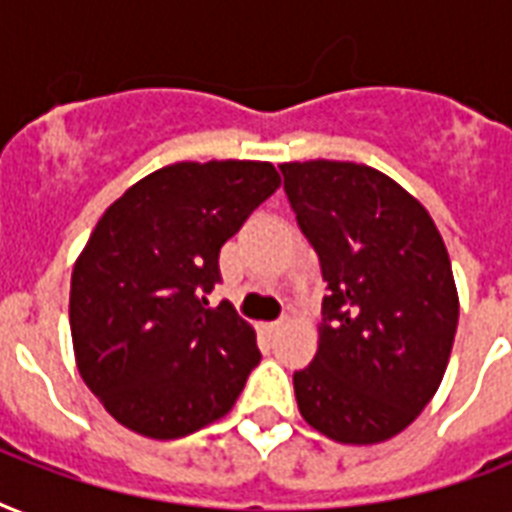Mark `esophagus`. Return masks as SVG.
Segmentation results:
<instances>
[{"instance_id": "obj_1", "label": "esophagus", "mask_w": 512, "mask_h": 512, "mask_svg": "<svg viewBox=\"0 0 512 512\" xmlns=\"http://www.w3.org/2000/svg\"><path fill=\"white\" fill-rule=\"evenodd\" d=\"M279 329H281V321H265L263 324L265 335H273V332H279Z\"/></svg>"}]
</instances>
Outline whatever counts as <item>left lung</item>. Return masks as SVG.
<instances>
[{"mask_svg": "<svg viewBox=\"0 0 512 512\" xmlns=\"http://www.w3.org/2000/svg\"><path fill=\"white\" fill-rule=\"evenodd\" d=\"M281 172L329 287L297 406L332 441L382 444L444 380L460 319L452 260L428 209L380 170L311 159Z\"/></svg>", "mask_w": 512, "mask_h": 512, "instance_id": "obj_1", "label": "left lung"}]
</instances>
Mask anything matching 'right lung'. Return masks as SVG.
<instances>
[{"instance_id":"add662e5","label":"right lung","mask_w":512,"mask_h":512,"mask_svg":"<svg viewBox=\"0 0 512 512\" xmlns=\"http://www.w3.org/2000/svg\"><path fill=\"white\" fill-rule=\"evenodd\" d=\"M271 162H177L130 185L71 273V340L87 388L124 428L183 438L231 412L260 361L223 300L220 247L276 188Z\"/></svg>"}]
</instances>
